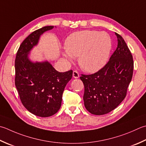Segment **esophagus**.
I'll return each mask as SVG.
<instances>
[{
  "label": "esophagus",
  "mask_w": 146,
  "mask_h": 146,
  "mask_svg": "<svg viewBox=\"0 0 146 146\" xmlns=\"http://www.w3.org/2000/svg\"><path fill=\"white\" fill-rule=\"evenodd\" d=\"M73 78H78L79 77H80V75H79V73H78V71H73Z\"/></svg>",
  "instance_id": "34e87169"
}]
</instances>
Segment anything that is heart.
<instances>
[{"mask_svg":"<svg viewBox=\"0 0 146 146\" xmlns=\"http://www.w3.org/2000/svg\"><path fill=\"white\" fill-rule=\"evenodd\" d=\"M63 56L72 61L78 56L83 70L94 73L103 68L109 59L112 42L106 32L84 30L71 33L65 42Z\"/></svg>","mask_w":146,"mask_h":146,"instance_id":"obj_1","label":"heart"}]
</instances>
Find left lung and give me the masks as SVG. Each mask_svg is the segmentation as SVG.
I'll use <instances>...</instances> for the list:
<instances>
[{"label": "left lung", "instance_id": "obj_1", "mask_svg": "<svg viewBox=\"0 0 146 146\" xmlns=\"http://www.w3.org/2000/svg\"><path fill=\"white\" fill-rule=\"evenodd\" d=\"M115 35L118 46L108 63L98 72L80 76L85 87V107L93 115H105L118 107L132 80V55L122 36Z\"/></svg>", "mask_w": 146, "mask_h": 146}]
</instances>
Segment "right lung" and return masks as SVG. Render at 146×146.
I'll return each instance as SVG.
<instances>
[{"mask_svg": "<svg viewBox=\"0 0 146 146\" xmlns=\"http://www.w3.org/2000/svg\"><path fill=\"white\" fill-rule=\"evenodd\" d=\"M53 28L47 26L28 35L15 59V85L21 101L28 111L40 117L52 116L59 111L64 88L73 76L72 70L61 73L48 61L34 62L28 58L40 35Z\"/></svg>", "mask_w": 146, "mask_h": 146, "instance_id": "obj_1", "label": "right lung"}]
</instances>
